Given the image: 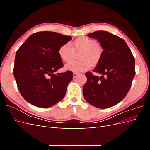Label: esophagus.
<instances>
[{
    "label": "esophagus",
    "instance_id": "esophagus-1",
    "mask_svg": "<svg viewBox=\"0 0 150 150\" xmlns=\"http://www.w3.org/2000/svg\"><path fill=\"white\" fill-rule=\"evenodd\" d=\"M79 75L78 73H76V72H74L73 73V78H76L77 76H78Z\"/></svg>",
    "mask_w": 150,
    "mask_h": 150
}]
</instances>
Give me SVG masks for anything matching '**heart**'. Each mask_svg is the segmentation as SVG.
I'll return each mask as SVG.
<instances>
[{
    "instance_id": "obj_1",
    "label": "heart",
    "mask_w": 150,
    "mask_h": 150,
    "mask_svg": "<svg viewBox=\"0 0 150 150\" xmlns=\"http://www.w3.org/2000/svg\"><path fill=\"white\" fill-rule=\"evenodd\" d=\"M62 44L58 49V54L61 59L66 62H70L76 57V52H79V60L65 66V69L74 72H80L88 70L93 65L101 62L103 56V49L96 40L86 36H81L72 43Z\"/></svg>"
}]
</instances>
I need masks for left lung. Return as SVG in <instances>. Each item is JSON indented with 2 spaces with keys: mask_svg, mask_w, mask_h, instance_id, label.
<instances>
[{
  "mask_svg": "<svg viewBox=\"0 0 150 150\" xmlns=\"http://www.w3.org/2000/svg\"><path fill=\"white\" fill-rule=\"evenodd\" d=\"M97 39L104 49L101 62L94 76L86 72L87 81L83 92L85 100L92 106L106 109L116 105L123 99L130 89L135 76V61L125 40L107 31L98 30L88 34Z\"/></svg>",
  "mask_w": 150,
  "mask_h": 150,
  "instance_id": "1",
  "label": "left lung"
}]
</instances>
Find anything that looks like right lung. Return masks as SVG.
I'll use <instances>...</instances> for the list:
<instances>
[{
  "label": "right lung",
  "instance_id": "add662e5",
  "mask_svg": "<svg viewBox=\"0 0 150 150\" xmlns=\"http://www.w3.org/2000/svg\"><path fill=\"white\" fill-rule=\"evenodd\" d=\"M71 36L55 32H39L30 35L17 50L13 76L25 101L39 108H49L64 97L73 77L71 71L55 74L63 67L58 54Z\"/></svg>",
  "mask_w": 150,
  "mask_h": 150
}]
</instances>
